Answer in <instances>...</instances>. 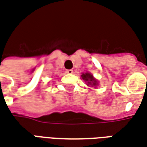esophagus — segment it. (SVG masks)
I'll use <instances>...</instances> for the list:
<instances>
[{"mask_svg":"<svg viewBox=\"0 0 147 147\" xmlns=\"http://www.w3.org/2000/svg\"><path fill=\"white\" fill-rule=\"evenodd\" d=\"M66 73L71 75V74L73 73V70H72V69H68V70L66 71Z\"/></svg>","mask_w":147,"mask_h":147,"instance_id":"esophagus-1","label":"esophagus"}]
</instances>
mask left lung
<instances>
[{"instance_id":"left-lung-1","label":"left lung","mask_w":147,"mask_h":147,"mask_svg":"<svg viewBox=\"0 0 147 147\" xmlns=\"http://www.w3.org/2000/svg\"><path fill=\"white\" fill-rule=\"evenodd\" d=\"M81 77L83 80H85L86 83H87V85L88 86H96L98 83H97V80L93 77V76L90 73H83L81 75Z\"/></svg>"}]
</instances>
